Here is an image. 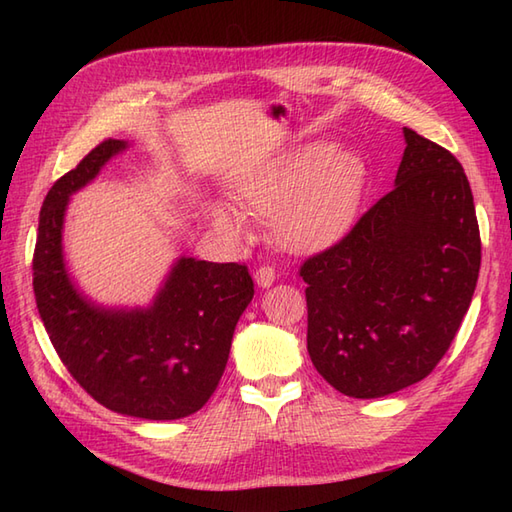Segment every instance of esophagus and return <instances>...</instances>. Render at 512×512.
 <instances>
[{"instance_id":"esophagus-1","label":"esophagus","mask_w":512,"mask_h":512,"mask_svg":"<svg viewBox=\"0 0 512 512\" xmlns=\"http://www.w3.org/2000/svg\"><path fill=\"white\" fill-rule=\"evenodd\" d=\"M275 279H277V273H275L273 266L264 264V266H259L255 270V281H257L259 288H270L275 284Z\"/></svg>"}]
</instances>
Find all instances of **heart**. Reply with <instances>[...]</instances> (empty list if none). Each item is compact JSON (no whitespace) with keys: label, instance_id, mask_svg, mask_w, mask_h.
Returning <instances> with one entry per match:
<instances>
[{"label":"heart","instance_id":"heart-1","mask_svg":"<svg viewBox=\"0 0 512 512\" xmlns=\"http://www.w3.org/2000/svg\"><path fill=\"white\" fill-rule=\"evenodd\" d=\"M361 191V167L345 151L323 145L306 147L284 158L262 178L244 184L239 200L250 213L275 217L281 244L297 250L319 248L339 237L352 215ZM215 224L228 233H244L242 217L226 206L213 211Z\"/></svg>","mask_w":512,"mask_h":512}]
</instances>
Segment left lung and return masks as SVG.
Returning a JSON list of instances; mask_svg holds the SVG:
<instances>
[{
	"label": "left lung",
	"mask_w": 512,
	"mask_h": 512,
	"mask_svg": "<svg viewBox=\"0 0 512 512\" xmlns=\"http://www.w3.org/2000/svg\"><path fill=\"white\" fill-rule=\"evenodd\" d=\"M396 187L303 262L308 354L341 394L380 398L429 376L471 306L482 262L471 184L405 127Z\"/></svg>",
	"instance_id": "8db88e82"
}]
</instances>
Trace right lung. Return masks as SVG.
I'll return each instance as SVG.
<instances>
[{
    "label": "right lung",
    "instance_id": "1",
    "mask_svg": "<svg viewBox=\"0 0 512 512\" xmlns=\"http://www.w3.org/2000/svg\"><path fill=\"white\" fill-rule=\"evenodd\" d=\"M125 147L103 140L52 184L39 215L32 288L61 363L96 402L134 418L178 420L213 396L255 286L246 264L182 257L149 308L107 310L76 292L63 264L65 206Z\"/></svg>",
    "mask_w": 512,
    "mask_h": 512
}]
</instances>
